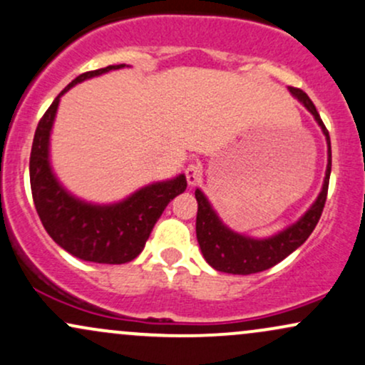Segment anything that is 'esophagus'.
Instances as JSON below:
<instances>
[{"label":"esophagus","instance_id":"34e87169","mask_svg":"<svg viewBox=\"0 0 365 365\" xmlns=\"http://www.w3.org/2000/svg\"><path fill=\"white\" fill-rule=\"evenodd\" d=\"M186 179L190 186H195V184L200 182L201 179V165L200 164H190L186 167Z\"/></svg>","mask_w":365,"mask_h":365}]
</instances>
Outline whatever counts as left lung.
Segmentation results:
<instances>
[{"mask_svg":"<svg viewBox=\"0 0 365 365\" xmlns=\"http://www.w3.org/2000/svg\"><path fill=\"white\" fill-rule=\"evenodd\" d=\"M289 90L314 115L316 123L319 124L324 136H327L328 167L323 190H321L318 200L312 203V207L295 224L267 239H252L230 230L229 227L222 224L207 196L201 192V190H196L195 196L196 201H198L196 237H198L200 250L203 252L207 263L212 268H215L217 272L232 273V275H251V273L264 272V269L275 267L277 263L285 259L290 252H294L307 241L314 227L318 225L321 213H323L328 196L329 174H331V141H329V133L324 123L321 121L319 113L316 110V106L312 104L311 98L307 97V93L302 92L301 88L294 87H290Z\"/></svg>","mask_w":365,"mask_h":365,"instance_id":"obj_1","label":"left lung"}]
</instances>
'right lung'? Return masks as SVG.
<instances>
[{
	"label": "right lung",
	"mask_w": 365,
	"mask_h": 365,
	"mask_svg": "<svg viewBox=\"0 0 365 365\" xmlns=\"http://www.w3.org/2000/svg\"><path fill=\"white\" fill-rule=\"evenodd\" d=\"M119 68L124 64L81 73L54 98L37 124L29 165L34 205L47 234L75 258L104 264L135 259L169 201L187 186L181 174L169 181L148 184L119 203L92 205L75 198L56 179L49 162V136L59 98L73 85Z\"/></svg>",
	"instance_id": "right-lung-1"
}]
</instances>
